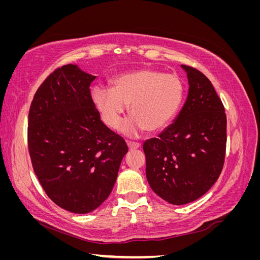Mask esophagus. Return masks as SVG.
I'll return each instance as SVG.
<instances>
[{"label":"esophagus","instance_id":"esophagus-1","mask_svg":"<svg viewBox=\"0 0 260 260\" xmlns=\"http://www.w3.org/2000/svg\"><path fill=\"white\" fill-rule=\"evenodd\" d=\"M127 145L129 149H137L140 147V143H137V142H127Z\"/></svg>","mask_w":260,"mask_h":260}]
</instances>
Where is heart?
<instances>
[{
    "label": "heart",
    "mask_w": 260,
    "mask_h": 260,
    "mask_svg": "<svg viewBox=\"0 0 260 260\" xmlns=\"http://www.w3.org/2000/svg\"><path fill=\"white\" fill-rule=\"evenodd\" d=\"M183 95L184 85L178 76L155 69L119 75L112 80V89L96 86L92 90L93 104L109 128L119 125L129 106L132 119L122 128L129 136L143 129H164L178 114Z\"/></svg>",
    "instance_id": "heart-1"
}]
</instances>
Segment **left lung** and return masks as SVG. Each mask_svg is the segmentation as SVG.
Segmentation results:
<instances>
[{"label":"left lung","mask_w":260,"mask_h":260,"mask_svg":"<svg viewBox=\"0 0 260 260\" xmlns=\"http://www.w3.org/2000/svg\"><path fill=\"white\" fill-rule=\"evenodd\" d=\"M188 93L175 121L145 141L146 179L166 202L184 205L200 199L218 180L224 162L226 117L221 100L200 70L181 65Z\"/></svg>","instance_id":"1"}]
</instances>
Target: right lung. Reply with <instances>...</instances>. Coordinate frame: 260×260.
Wrapping results in <instances>:
<instances>
[{
	"label": "right lung",
	"instance_id": "obj_1",
	"mask_svg": "<svg viewBox=\"0 0 260 260\" xmlns=\"http://www.w3.org/2000/svg\"><path fill=\"white\" fill-rule=\"evenodd\" d=\"M95 78L73 64L55 69L29 109L35 174L46 195L75 214H88L108 198L128 152L93 104L90 85Z\"/></svg>",
	"mask_w": 260,
	"mask_h": 260
}]
</instances>
